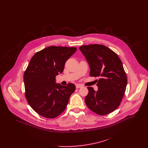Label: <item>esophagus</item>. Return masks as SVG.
Returning <instances> with one entry per match:
<instances>
[{
    "instance_id": "1",
    "label": "esophagus",
    "mask_w": 148,
    "mask_h": 148,
    "mask_svg": "<svg viewBox=\"0 0 148 148\" xmlns=\"http://www.w3.org/2000/svg\"><path fill=\"white\" fill-rule=\"evenodd\" d=\"M75 87H76V88H79L82 87L83 86L82 85H80V84H76Z\"/></svg>"
}]
</instances>
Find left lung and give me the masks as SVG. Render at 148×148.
<instances>
[{
    "label": "left lung",
    "instance_id": "8db88e82",
    "mask_svg": "<svg viewBox=\"0 0 148 148\" xmlns=\"http://www.w3.org/2000/svg\"><path fill=\"white\" fill-rule=\"evenodd\" d=\"M79 49L88 62L90 75L100 78L97 91L88 87L85 102L97 114H108L119 107L126 90L127 77L122 61L114 51L102 45L82 46Z\"/></svg>",
    "mask_w": 148,
    "mask_h": 148
}]
</instances>
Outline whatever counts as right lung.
Returning <instances> with one entry per match:
<instances>
[{
	"instance_id": "add662e5",
	"label": "right lung",
	"mask_w": 148,
	"mask_h": 148,
	"mask_svg": "<svg viewBox=\"0 0 148 148\" xmlns=\"http://www.w3.org/2000/svg\"><path fill=\"white\" fill-rule=\"evenodd\" d=\"M75 47L50 46L37 52L24 73L25 96L33 110L40 115L54 118L67 107L75 86L56 83L66 61L76 51Z\"/></svg>"
}]
</instances>
